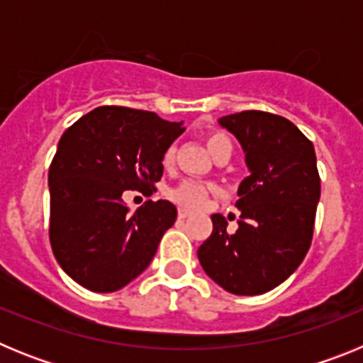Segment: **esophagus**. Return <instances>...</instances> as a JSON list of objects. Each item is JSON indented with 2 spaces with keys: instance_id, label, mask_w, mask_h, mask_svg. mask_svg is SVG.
<instances>
[{
  "instance_id": "esophagus-1",
  "label": "esophagus",
  "mask_w": 363,
  "mask_h": 363,
  "mask_svg": "<svg viewBox=\"0 0 363 363\" xmlns=\"http://www.w3.org/2000/svg\"><path fill=\"white\" fill-rule=\"evenodd\" d=\"M189 214H191V213H189L187 209H178V218H179V220H185V218H187Z\"/></svg>"
}]
</instances>
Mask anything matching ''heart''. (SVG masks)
Listing matches in <instances>:
<instances>
[{"instance_id":"b5f03b06","label":"heart","mask_w":363,"mask_h":363,"mask_svg":"<svg viewBox=\"0 0 363 363\" xmlns=\"http://www.w3.org/2000/svg\"><path fill=\"white\" fill-rule=\"evenodd\" d=\"M205 147L214 160L221 158V156H230V152H233V143H230L229 136L225 133H220V130H211V133L205 134ZM172 162H174V147H169L163 154V165L169 167L172 165ZM211 191L213 189L196 184V182H182L178 187L169 192V196L176 203L189 207V209H196L205 203Z\"/></svg>"}]
</instances>
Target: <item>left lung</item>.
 Here are the masks:
<instances>
[{
    "mask_svg": "<svg viewBox=\"0 0 363 363\" xmlns=\"http://www.w3.org/2000/svg\"><path fill=\"white\" fill-rule=\"evenodd\" d=\"M242 145L249 176L238 187V230L213 214V233L198 249L203 271L238 296L274 289L298 269L311 247L320 176L313 143L296 125L262 111L218 120Z\"/></svg>",
    "mask_w": 363,
    "mask_h": 363,
    "instance_id": "1",
    "label": "left lung"
}]
</instances>
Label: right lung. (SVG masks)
I'll return each mask as SVG.
<instances>
[{"instance_id": "obj_1", "label": "right lung", "mask_w": 363, "mask_h": 363, "mask_svg": "<svg viewBox=\"0 0 363 363\" xmlns=\"http://www.w3.org/2000/svg\"><path fill=\"white\" fill-rule=\"evenodd\" d=\"M184 130V121L149 111L98 107L60 138L49 169V234L57 264L76 284L114 293L149 267L176 207L149 200L130 214L121 194L156 191L163 154Z\"/></svg>"}]
</instances>
